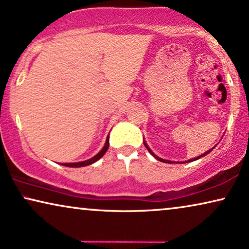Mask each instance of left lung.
I'll list each match as a JSON object with an SVG mask.
<instances>
[{
  "mask_svg": "<svg viewBox=\"0 0 249 249\" xmlns=\"http://www.w3.org/2000/svg\"><path fill=\"white\" fill-rule=\"evenodd\" d=\"M144 145H145V147H146V148H147V150H148V152H150L151 154H152V156H153L154 158H156V159H157V160H159V161H161V162H166V163H173V161H169V160H164V159H161V158H159V157H157V156H156V154H154V153L152 152V151H151V150H150V147H148V146H147V144H146V143H145V142H144ZM213 148H214V147H213ZM213 148H211V150H209V151H207V152H205V153H203V154H201V156H199V157H196V158H193V159H191V160H188V161H189V162H191V161L198 160V159H200V158H202V157L207 156V154H208L209 152H211V151H213ZM188 161H185V162H188Z\"/></svg>",
  "mask_w": 249,
  "mask_h": 249,
  "instance_id": "left-lung-1",
  "label": "left lung"
}]
</instances>
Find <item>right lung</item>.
I'll return each instance as SVG.
<instances>
[{
  "label": "right lung",
  "mask_w": 249,
  "mask_h": 249,
  "mask_svg": "<svg viewBox=\"0 0 249 249\" xmlns=\"http://www.w3.org/2000/svg\"><path fill=\"white\" fill-rule=\"evenodd\" d=\"M109 136H107V138H106V142H105V145L104 147L102 148L101 151H99L98 153L96 154L95 157H92L91 159L89 160H86V161H81V162H72V163H61L63 166H66V167H74V168H77V167H85V166H89V164H91L93 162H96L97 160H99L101 158L104 156V154L106 153V151H107L108 148V145H109V141H108Z\"/></svg>",
  "instance_id": "obj_1"
}]
</instances>
